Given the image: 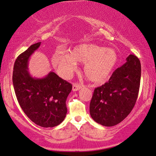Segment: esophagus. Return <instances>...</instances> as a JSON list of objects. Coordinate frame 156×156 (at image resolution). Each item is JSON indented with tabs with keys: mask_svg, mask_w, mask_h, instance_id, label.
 Wrapping results in <instances>:
<instances>
[{
	"mask_svg": "<svg viewBox=\"0 0 156 156\" xmlns=\"http://www.w3.org/2000/svg\"><path fill=\"white\" fill-rule=\"evenodd\" d=\"M82 85L80 84H78V83H74L73 84V86H72V90L74 91H78L80 90V89L82 88Z\"/></svg>",
	"mask_w": 156,
	"mask_h": 156,
	"instance_id": "esophagus-1",
	"label": "esophagus"
}]
</instances>
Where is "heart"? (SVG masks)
Segmentation results:
<instances>
[{
    "label": "heart",
    "mask_w": 156,
    "mask_h": 156,
    "mask_svg": "<svg viewBox=\"0 0 156 156\" xmlns=\"http://www.w3.org/2000/svg\"><path fill=\"white\" fill-rule=\"evenodd\" d=\"M76 62H84V73L91 82H105L116 67L119 55L114 48L94 43H81L75 45L69 52H57L52 57V63L64 76H68L75 69Z\"/></svg>",
    "instance_id": "1"
}]
</instances>
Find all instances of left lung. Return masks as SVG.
I'll return each mask as SVG.
<instances>
[{
	"mask_svg": "<svg viewBox=\"0 0 156 156\" xmlns=\"http://www.w3.org/2000/svg\"><path fill=\"white\" fill-rule=\"evenodd\" d=\"M140 74L139 59L130 55L108 82L94 89L89 105L91 118L104 126H114L126 118L137 100Z\"/></svg>",
	"mask_w": 156,
	"mask_h": 156,
	"instance_id": "left-lung-1",
	"label": "left lung"
}]
</instances>
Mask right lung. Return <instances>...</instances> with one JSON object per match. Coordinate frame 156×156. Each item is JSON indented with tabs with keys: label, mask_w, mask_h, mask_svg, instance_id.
Returning <instances> with one entry per match:
<instances>
[{
	"label": "right lung",
	"mask_w": 156,
	"mask_h": 156,
	"mask_svg": "<svg viewBox=\"0 0 156 156\" xmlns=\"http://www.w3.org/2000/svg\"><path fill=\"white\" fill-rule=\"evenodd\" d=\"M40 44H32L17 57L12 84L18 103L26 116L40 126L52 128L60 124L65 118L66 100L72 86L53 72L43 78L31 76L28 61Z\"/></svg>",
	"instance_id": "1"
}]
</instances>
